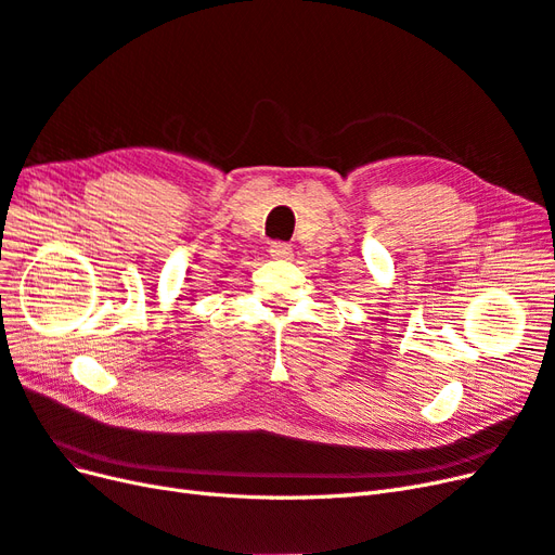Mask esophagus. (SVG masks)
Masks as SVG:
<instances>
[{
	"mask_svg": "<svg viewBox=\"0 0 555 555\" xmlns=\"http://www.w3.org/2000/svg\"><path fill=\"white\" fill-rule=\"evenodd\" d=\"M268 251H271V257L282 259V261H289L294 257V249L287 243H271V249Z\"/></svg>",
	"mask_w": 555,
	"mask_h": 555,
	"instance_id": "esophagus-1",
	"label": "esophagus"
}]
</instances>
